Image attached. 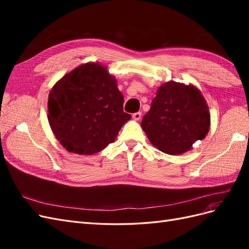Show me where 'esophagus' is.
Listing matches in <instances>:
<instances>
[{"mask_svg": "<svg viewBox=\"0 0 249 249\" xmlns=\"http://www.w3.org/2000/svg\"><path fill=\"white\" fill-rule=\"evenodd\" d=\"M132 116H133V118H134L135 120H139V119L141 118V112H136V113H134V114H133Z\"/></svg>", "mask_w": 249, "mask_h": 249, "instance_id": "1", "label": "esophagus"}]
</instances>
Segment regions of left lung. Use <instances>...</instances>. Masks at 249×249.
Returning <instances> with one entry per match:
<instances>
[{
  "instance_id": "left-lung-1",
  "label": "left lung",
  "mask_w": 249,
  "mask_h": 249,
  "mask_svg": "<svg viewBox=\"0 0 249 249\" xmlns=\"http://www.w3.org/2000/svg\"><path fill=\"white\" fill-rule=\"evenodd\" d=\"M141 126L152 144L163 153L184 154L209 132L208 105L194 86L165 83L158 89Z\"/></svg>"
}]
</instances>
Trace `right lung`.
I'll use <instances>...</instances> for the list:
<instances>
[{
	"label": "right lung",
	"instance_id": "obj_1",
	"mask_svg": "<svg viewBox=\"0 0 249 249\" xmlns=\"http://www.w3.org/2000/svg\"><path fill=\"white\" fill-rule=\"evenodd\" d=\"M49 123L69 152L93 155L115 140L131 118L116 80L97 63L79 66L58 81L49 96Z\"/></svg>",
	"mask_w": 249,
	"mask_h": 249
}]
</instances>
